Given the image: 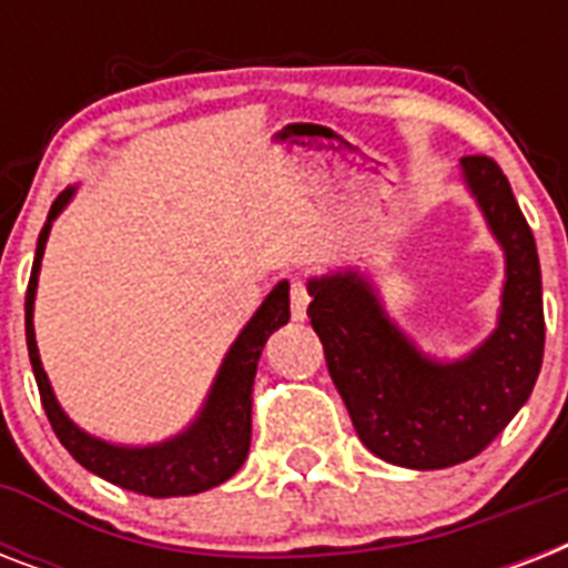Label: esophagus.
Segmentation results:
<instances>
[{
	"instance_id": "obj_1",
	"label": "esophagus",
	"mask_w": 568,
	"mask_h": 568,
	"mask_svg": "<svg viewBox=\"0 0 568 568\" xmlns=\"http://www.w3.org/2000/svg\"><path fill=\"white\" fill-rule=\"evenodd\" d=\"M288 294H292V318L303 321L306 318V306H310V292H306V285H303L301 280H292Z\"/></svg>"
}]
</instances>
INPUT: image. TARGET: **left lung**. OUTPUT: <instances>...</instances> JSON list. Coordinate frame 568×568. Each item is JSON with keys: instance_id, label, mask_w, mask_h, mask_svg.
<instances>
[{"instance_id": "left-lung-1", "label": "left lung", "mask_w": 568, "mask_h": 568, "mask_svg": "<svg viewBox=\"0 0 568 568\" xmlns=\"http://www.w3.org/2000/svg\"><path fill=\"white\" fill-rule=\"evenodd\" d=\"M459 164L507 265L498 327L484 345L439 363L397 329L359 271L310 280L312 329L356 436L379 459L418 471L477 457L525 406L546 347L537 241L510 182L489 155Z\"/></svg>"}]
</instances>
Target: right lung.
Returning a JSON list of instances; mask_svg holds the SVG:
<instances>
[{
    "label": "right lung",
    "mask_w": 568,
    "mask_h": 568,
    "mask_svg": "<svg viewBox=\"0 0 568 568\" xmlns=\"http://www.w3.org/2000/svg\"><path fill=\"white\" fill-rule=\"evenodd\" d=\"M75 189H67L58 194V200L49 209V217L38 235V250H34V265H31L29 292H26V345H29L31 372L38 379L40 400L47 409V418L55 430L58 442L64 445L79 466H84L102 480L114 486H123L129 493L150 495V498H171V495H196L212 489V486L230 480L247 459L250 450V427H253V377H256L258 356L265 347L267 336L288 324V283H280L267 294L265 303L258 306L256 315L241 329L235 345L223 359L221 372L214 377V386L205 397L203 409L189 424L185 430L176 433L173 439L146 445V448H126V445H111L102 442L82 427H75L61 404L55 400V392L49 386V377L40 365L38 342H34V292H38L40 258L47 250L49 230L61 209L70 203Z\"/></svg>",
    "instance_id": "obj_1"
}]
</instances>
